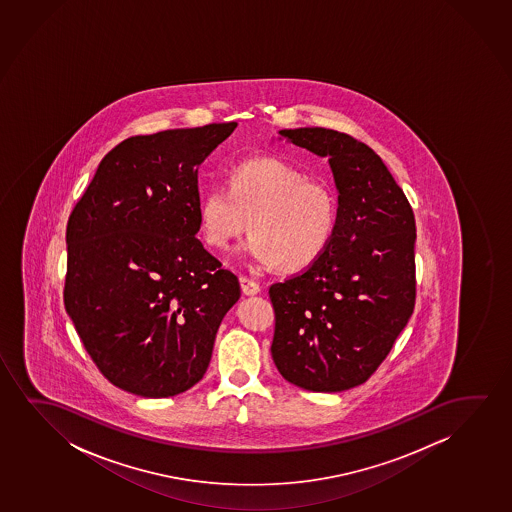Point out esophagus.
<instances>
[{
    "label": "esophagus",
    "instance_id": "esophagus-1",
    "mask_svg": "<svg viewBox=\"0 0 512 512\" xmlns=\"http://www.w3.org/2000/svg\"><path fill=\"white\" fill-rule=\"evenodd\" d=\"M239 283H241V290H243V294L245 295H255L260 292L259 283H257V281H253L252 278L241 276V278H239Z\"/></svg>",
    "mask_w": 512,
    "mask_h": 512
}]
</instances>
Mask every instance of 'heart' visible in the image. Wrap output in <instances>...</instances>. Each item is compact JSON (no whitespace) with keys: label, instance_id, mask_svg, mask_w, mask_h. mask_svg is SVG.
<instances>
[{"label":"heart","instance_id":"1","mask_svg":"<svg viewBox=\"0 0 512 512\" xmlns=\"http://www.w3.org/2000/svg\"><path fill=\"white\" fill-rule=\"evenodd\" d=\"M336 194L288 162L255 157L239 162L229 187L213 183L199 204L204 241L224 250L248 229L245 252L264 266L301 271L322 257L337 227Z\"/></svg>","mask_w":512,"mask_h":512}]
</instances>
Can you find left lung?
<instances>
[{
    "mask_svg": "<svg viewBox=\"0 0 512 512\" xmlns=\"http://www.w3.org/2000/svg\"><path fill=\"white\" fill-rule=\"evenodd\" d=\"M280 133L329 157L339 211L322 257L269 287L271 355L288 383L343 392L371 378L413 315V208L381 157L350 134L323 127Z\"/></svg>",
    "mask_w": 512,
    "mask_h": 512,
    "instance_id": "left-lung-1",
    "label": "left lung"
}]
</instances>
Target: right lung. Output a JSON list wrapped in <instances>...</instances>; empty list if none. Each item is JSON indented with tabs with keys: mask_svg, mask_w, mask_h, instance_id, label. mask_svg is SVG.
Returning <instances> with one entry per match:
<instances>
[{
	"mask_svg": "<svg viewBox=\"0 0 512 512\" xmlns=\"http://www.w3.org/2000/svg\"><path fill=\"white\" fill-rule=\"evenodd\" d=\"M236 122L131 136L105 155L66 227L64 308L99 372L162 399L201 381L239 281L204 250L201 162Z\"/></svg>",
	"mask_w": 512,
	"mask_h": 512,
	"instance_id": "right-lung-1",
	"label": "right lung"
}]
</instances>
